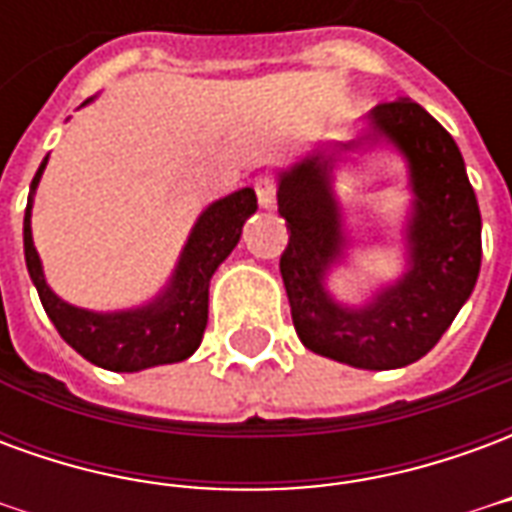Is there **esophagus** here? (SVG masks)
I'll list each match as a JSON object with an SVG mask.
<instances>
[{"label":"esophagus","instance_id":"obj_1","mask_svg":"<svg viewBox=\"0 0 512 512\" xmlns=\"http://www.w3.org/2000/svg\"><path fill=\"white\" fill-rule=\"evenodd\" d=\"M255 194H257V202H260V208H274V202H277V186H274V180L257 178Z\"/></svg>","mask_w":512,"mask_h":512}]
</instances>
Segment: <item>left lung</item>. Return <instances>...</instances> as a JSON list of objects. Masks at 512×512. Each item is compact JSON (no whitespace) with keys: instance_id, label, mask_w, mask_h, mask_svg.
I'll list each match as a JSON object with an SVG mask.
<instances>
[{"instance_id":"1","label":"left lung","mask_w":512,"mask_h":512,"mask_svg":"<svg viewBox=\"0 0 512 512\" xmlns=\"http://www.w3.org/2000/svg\"><path fill=\"white\" fill-rule=\"evenodd\" d=\"M370 146H389L407 161V271L362 305H345L328 290V274L353 245L333 172ZM277 202L290 233L279 271L296 334L315 354L362 370L406 367L439 343L472 296L483 257L477 197L455 139L408 98L367 112L351 142L318 145L282 169Z\"/></svg>"}]
</instances>
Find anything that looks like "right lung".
<instances>
[{
    "mask_svg": "<svg viewBox=\"0 0 512 512\" xmlns=\"http://www.w3.org/2000/svg\"><path fill=\"white\" fill-rule=\"evenodd\" d=\"M90 101H84L82 106ZM46 164L49 156L40 161L29 186L27 213H24V260H27L29 279L38 288L40 304L62 340L87 362L115 373H139L147 367L189 359L200 348L202 332L208 326L211 277L235 249L246 219L257 211L255 189L246 186L233 191L222 200L211 202L197 216L175 263V271L167 285L158 290L156 299L131 310L95 312L73 307L49 288L38 249L32 241V202Z\"/></svg>",
    "mask_w": 512,
    "mask_h": 512,
    "instance_id": "add662e5",
    "label": "right lung"
}]
</instances>
